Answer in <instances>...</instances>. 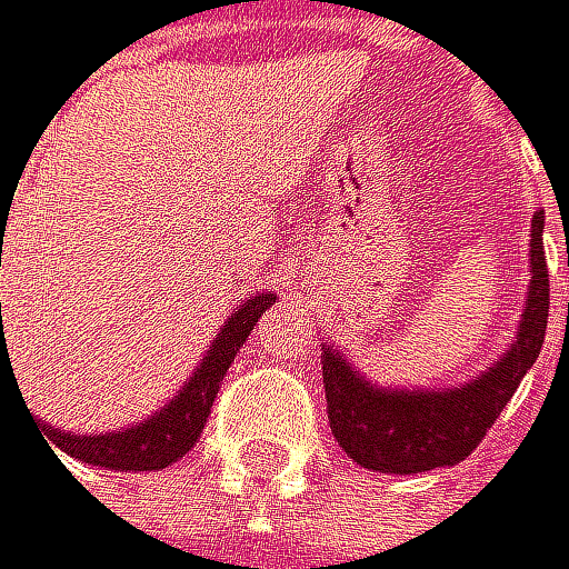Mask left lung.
<instances>
[{
  "label": "left lung",
  "mask_w": 569,
  "mask_h": 569,
  "mask_svg": "<svg viewBox=\"0 0 569 569\" xmlns=\"http://www.w3.org/2000/svg\"><path fill=\"white\" fill-rule=\"evenodd\" d=\"M569 266V251H567ZM549 321V269L542 248V209L531 220V290L518 342L479 381L448 391H381L332 349L321 360L328 423L339 448L373 472H430L469 458L493 419L518 391L528 367L539 360ZM569 321V308H567Z\"/></svg>",
  "instance_id": "obj_1"
}]
</instances>
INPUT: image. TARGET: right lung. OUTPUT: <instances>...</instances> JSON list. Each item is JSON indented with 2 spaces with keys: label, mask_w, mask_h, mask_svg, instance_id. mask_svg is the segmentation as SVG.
Instances as JSON below:
<instances>
[{
  "label": "right lung",
  "mask_w": 569,
  "mask_h": 569,
  "mask_svg": "<svg viewBox=\"0 0 569 569\" xmlns=\"http://www.w3.org/2000/svg\"><path fill=\"white\" fill-rule=\"evenodd\" d=\"M269 303H276L272 293H258L254 300H244L241 308L230 315V321L223 325V332L216 336V342L209 346L196 378H191L184 391L174 395V402L160 409L153 419H146V423L129 427V430H118V433H90V437H69L62 430L33 423L41 430V440L49 437L44 441L48 451L59 448L69 458L100 465V469H118V472H157V469H167V465H174L178 458H184L202 437L209 409L216 402V391H220L237 349L244 346L254 321L261 318V311H266Z\"/></svg>",
  "instance_id": "add662e5"
}]
</instances>
